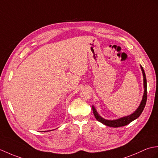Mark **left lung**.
I'll use <instances>...</instances> for the list:
<instances>
[{
	"instance_id": "1",
	"label": "left lung",
	"mask_w": 158,
	"mask_h": 158,
	"mask_svg": "<svg viewBox=\"0 0 158 158\" xmlns=\"http://www.w3.org/2000/svg\"><path fill=\"white\" fill-rule=\"evenodd\" d=\"M141 68L143 72V86H144V93H143V99L141 103H140V106L139 107L136 109V110L132 113V114L127 115V116H124L120 118L116 119V120H106V119H104L102 117H101L99 115V114L97 113V111L96 110V109L94 108V107L93 106V111L94 117L97 119V120L101 122V123L108 126V127H114V128H118V127H124V126H126L129 123H131V122L133 120H136V118H138L140 115L143 112V110H144L145 106L146 105V101H147V80H146V76H145V73L144 72V69H143V67L141 65Z\"/></svg>"
}]
</instances>
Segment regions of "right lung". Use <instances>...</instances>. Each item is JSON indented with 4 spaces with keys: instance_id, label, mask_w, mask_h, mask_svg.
<instances>
[{
    "instance_id": "add662e5",
    "label": "right lung",
    "mask_w": 158,
    "mask_h": 158,
    "mask_svg": "<svg viewBox=\"0 0 158 158\" xmlns=\"http://www.w3.org/2000/svg\"><path fill=\"white\" fill-rule=\"evenodd\" d=\"M44 132H45V131H44Z\"/></svg>"
}]
</instances>
